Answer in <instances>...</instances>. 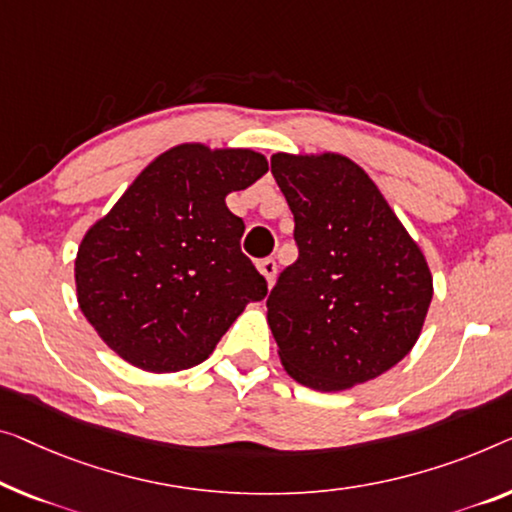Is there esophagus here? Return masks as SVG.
Wrapping results in <instances>:
<instances>
[{
    "label": "esophagus",
    "mask_w": 512,
    "mask_h": 512,
    "mask_svg": "<svg viewBox=\"0 0 512 512\" xmlns=\"http://www.w3.org/2000/svg\"><path fill=\"white\" fill-rule=\"evenodd\" d=\"M257 266H259V271H262V276L266 278V282H269V285H273V280H276V273H278L276 259L266 257V259H262V262H259Z\"/></svg>",
    "instance_id": "esophagus-1"
}]
</instances>
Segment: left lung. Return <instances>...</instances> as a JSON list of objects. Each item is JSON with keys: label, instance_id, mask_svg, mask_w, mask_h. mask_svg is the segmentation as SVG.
Segmentation results:
<instances>
[{"label": "left lung", "instance_id": "obj_1", "mask_svg": "<svg viewBox=\"0 0 512 512\" xmlns=\"http://www.w3.org/2000/svg\"><path fill=\"white\" fill-rule=\"evenodd\" d=\"M271 172L299 248L266 299L282 365L315 391L384 375L416 345L430 308L421 248L354 160L276 154Z\"/></svg>", "mask_w": 512, "mask_h": 512}]
</instances>
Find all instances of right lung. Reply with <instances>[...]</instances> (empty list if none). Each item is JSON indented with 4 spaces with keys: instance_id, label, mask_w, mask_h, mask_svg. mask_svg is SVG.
<instances>
[{
    "instance_id": "right-lung-1",
    "label": "right lung",
    "mask_w": 512,
    "mask_h": 512,
    "mask_svg": "<svg viewBox=\"0 0 512 512\" xmlns=\"http://www.w3.org/2000/svg\"><path fill=\"white\" fill-rule=\"evenodd\" d=\"M250 149L179 144L142 170L75 259L82 315L135 368L179 372L207 361L266 280L241 253L246 225L225 197L264 177Z\"/></svg>"
}]
</instances>
